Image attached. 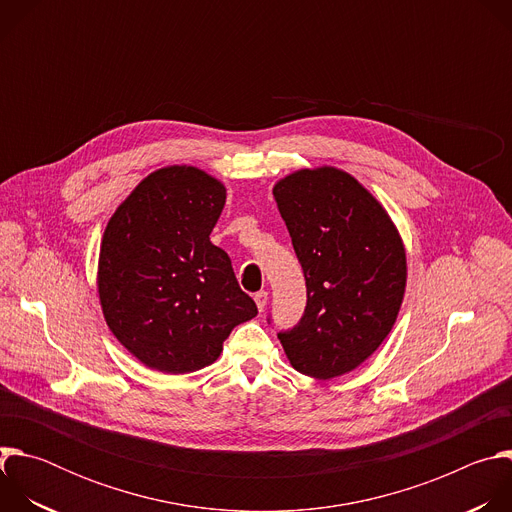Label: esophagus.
Returning a JSON list of instances; mask_svg holds the SVG:
<instances>
[{
  "mask_svg": "<svg viewBox=\"0 0 512 512\" xmlns=\"http://www.w3.org/2000/svg\"><path fill=\"white\" fill-rule=\"evenodd\" d=\"M267 298H269V294H267V291H257V294H255V304H257V308H259V312H263L265 310V306H267Z\"/></svg>",
  "mask_w": 512,
  "mask_h": 512,
  "instance_id": "34e87169",
  "label": "esophagus"
}]
</instances>
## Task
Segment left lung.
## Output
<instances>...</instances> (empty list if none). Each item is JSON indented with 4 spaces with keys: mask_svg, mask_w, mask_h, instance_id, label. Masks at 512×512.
Segmentation results:
<instances>
[{
    "mask_svg": "<svg viewBox=\"0 0 512 512\" xmlns=\"http://www.w3.org/2000/svg\"><path fill=\"white\" fill-rule=\"evenodd\" d=\"M273 198L308 289L300 324L277 338L302 375L350 373L383 344L397 320L407 283L401 235L383 204L332 166L281 178Z\"/></svg>",
    "mask_w": 512,
    "mask_h": 512,
    "instance_id": "1",
    "label": "left lung"
}]
</instances>
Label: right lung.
<instances>
[{"mask_svg": "<svg viewBox=\"0 0 512 512\" xmlns=\"http://www.w3.org/2000/svg\"><path fill=\"white\" fill-rule=\"evenodd\" d=\"M227 188L194 168L143 178L103 233L97 289L113 336L148 369L208 367L231 330L257 316L229 255L210 243Z\"/></svg>", "mask_w": 512, "mask_h": 512, "instance_id": "1", "label": "right lung"}]
</instances>
